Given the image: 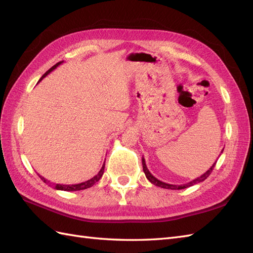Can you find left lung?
Wrapping results in <instances>:
<instances>
[{
    "label": "left lung",
    "mask_w": 253,
    "mask_h": 253,
    "mask_svg": "<svg viewBox=\"0 0 253 253\" xmlns=\"http://www.w3.org/2000/svg\"><path fill=\"white\" fill-rule=\"evenodd\" d=\"M223 151H224V149L221 150L220 153H223ZM219 155H220V154H219ZM215 165H216V162L212 165V167H211L210 169H209L208 171H207L206 173H204L203 175H201L200 177H197V178H195V179H193V180H191L190 182L183 183V185H170V183L164 182V181H162V180L157 179V178L155 177V176H153L152 173L149 171L147 165H145L144 158L142 157V168H143V172H144V174H145V177H147V178L149 179V181L152 182L153 185H155V186L160 187V188H164V189H170V190H181V189H186V188H189V187H191V186L196 185V183H198V182L204 181V180L211 174V172H212V170L214 169V167H215Z\"/></svg>",
    "instance_id": "8db88e82"
}]
</instances>
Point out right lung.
I'll list each match as a JSON object with an SVG mask.
<instances>
[{"instance_id": "add662e5", "label": "right lung", "mask_w": 253, "mask_h": 253, "mask_svg": "<svg viewBox=\"0 0 253 253\" xmlns=\"http://www.w3.org/2000/svg\"><path fill=\"white\" fill-rule=\"evenodd\" d=\"M62 63H63V61H60V62H58L57 64H55L52 67H50L49 70L42 76L41 79L39 80V82H40L44 77H46V76H47L49 73H51L53 70H56V68H57L60 64H62ZM104 166H105V165L103 164V166H102V168L100 169V171H99L98 174L95 175L94 177H91L90 179H88V180H86V181H83V182H80V183H76V185H62V183H56V185H51L50 180H47L46 178H44L43 176H41V175H39V176H40V178H41L45 183H46V185H48L49 187H52V186H53V188H55L56 190H62V191H80V190H84V189H87V188L93 187V186L95 185V183L102 177L103 172H104Z\"/></svg>"}]
</instances>
